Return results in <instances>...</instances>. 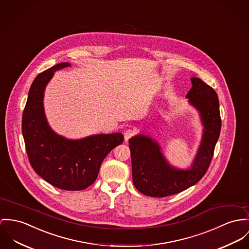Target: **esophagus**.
Here are the masks:
<instances>
[{
  "label": "esophagus",
  "instance_id": "1",
  "mask_svg": "<svg viewBox=\"0 0 249 249\" xmlns=\"http://www.w3.org/2000/svg\"><path fill=\"white\" fill-rule=\"evenodd\" d=\"M135 132H134V129H128L124 132V139L125 141H128L132 136H134Z\"/></svg>",
  "mask_w": 249,
  "mask_h": 249
}]
</instances>
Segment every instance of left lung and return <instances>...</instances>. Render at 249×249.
<instances>
[{
	"label": "left lung",
	"mask_w": 249,
	"mask_h": 249,
	"mask_svg": "<svg viewBox=\"0 0 249 249\" xmlns=\"http://www.w3.org/2000/svg\"><path fill=\"white\" fill-rule=\"evenodd\" d=\"M189 102L200 113L203 138L190 170L172 167L159 144L149 136L138 134L129 140L134 187L152 197H166L183 192L199 182L208 171L221 132L219 100L216 92L198 77H192Z\"/></svg>",
	"instance_id": "1"
}]
</instances>
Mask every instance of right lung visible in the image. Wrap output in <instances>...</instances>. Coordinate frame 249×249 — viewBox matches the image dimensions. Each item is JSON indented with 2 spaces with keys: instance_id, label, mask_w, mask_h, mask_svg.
Here are the masks:
<instances>
[{
  "instance_id": "obj_1",
  "label": "right lung",
  "mask_w": 249,
  "mask_h": 249,
  "mask_svg": "<svg viewBox=\"0 0 249 249\" xmlns=\"http://www.w3.org/2000/svg\"><path fill=\"white\" fill-rule=\"evenodd\" d=\"M70 66L61 62L34 79L22 114V135L33 170L52 186L64 191H81L96 181L104 158L123 140L120 133L96 134L78 140L56 134L43 109L44 89L54 72Z\"/></svg>"
}]
</instances>
